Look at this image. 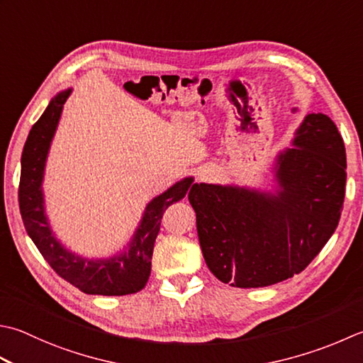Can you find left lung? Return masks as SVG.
I'll use <instances>...</instances> for the list:
<instances>
[{
    "label": "left lung",
    "mask_w": 363,
    "mask_h": 363,
    "mask_svg": "<svg viewBox=\"0 0 363 363\" xmlns=\"http://www.w3.org/2000/svg\"><path fill=\"white\" fill-rule=\"evenodd\" d=\"M293 145L277 155L275 194L204 182L190 194L204 261L220 281L262 288L291 279L338 226L346 151L337 125L311 113Z\"/></svg>",
    "instance_id": "left-lung-1"
}]
</instances>
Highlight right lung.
Here are the masks:
<instances>
[{"label":"right lung","mask_w":363,"mask_h":363,"mask_svg":"<svg viewBox=\"0 0 363 363\" xmlns=\"http://www.w3.org/2000/svg\"><path fill=\"white\" fill-rule=\"evenodd\" d=\"M72 89L61 91L52 99L45 111L33 125L21 152V173L18 186L20 214L28 236L38 247L42 257L61 279L69 281L83 293L97 296H125L143 289L151 275L154 242L160 230V220L169 204L182 200L196 184L194 177H184L146 206L145 216L127 247L129 250L118 257L105 259H88L69 252L50 230L45 216L44 168L50 143L60 123L62 105Z\"/></svg>","instance_id":"1"}]
</instances>
